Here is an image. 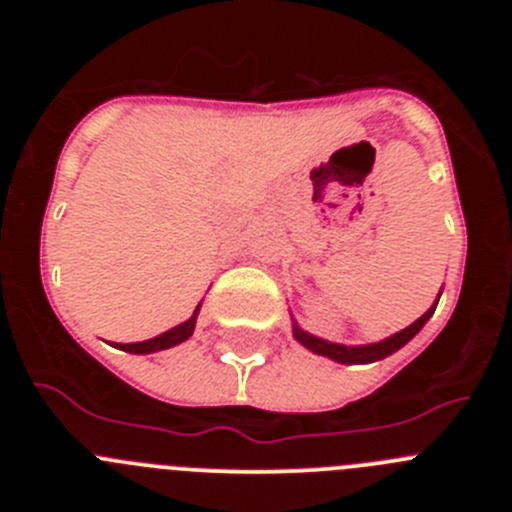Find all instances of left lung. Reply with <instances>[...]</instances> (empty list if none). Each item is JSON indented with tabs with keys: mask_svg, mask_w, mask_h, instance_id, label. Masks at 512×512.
<instances>
[{
	"mask_svg": "<svg viewBox=\"0 0 512 512\" xmlns=\"http://www.w3.org/2000/svg\"><path fill=\"white\" fill-rule=\"evenodd\" d=\"M436 305H438V300H436ZM436 305L428 307V310H425L413 325H408V328L400 330V333H395V336L384 338V341H379V343H366V346H343V343L323 341V338L305 333V330H302L297 323L292 325V333H295V338L302 343V346L310 348L312 354L328 356V359L338 361V364H372V361H379V359H384V356L395 354L397 348H402L405 343L410 341V338L418 336V330L428 323V318L433 315Z\"/></svg>",
	"mask_w": 512,
	"mask_h": 512,
	"instance_id": "left-lung-1",
	"label": "left lung"
}]
</instances>
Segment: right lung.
Wrapping results in <instances>:
<instances>
[{
  "label": "right lung",
  "instance_id": "add662e5",
  "mask_svg": "<svg viewBox=\"0 0 512 512\" xmlns=\"http://www.w3.org/2000/svg\"><path fill=\"white\" fill-rule=\"evenodd\" d=\"M197 312H200V305H197V310H194L192 318L184 320V323L176 325V328L166 330V333H161V336L148 338V341H140V343H117V348L128 351V354H153V351H164V348L179 346V343H184L194 333Z\"/></svg>",
  "mask_w": 512,
  "mask_h": 512
}]
</instances>
